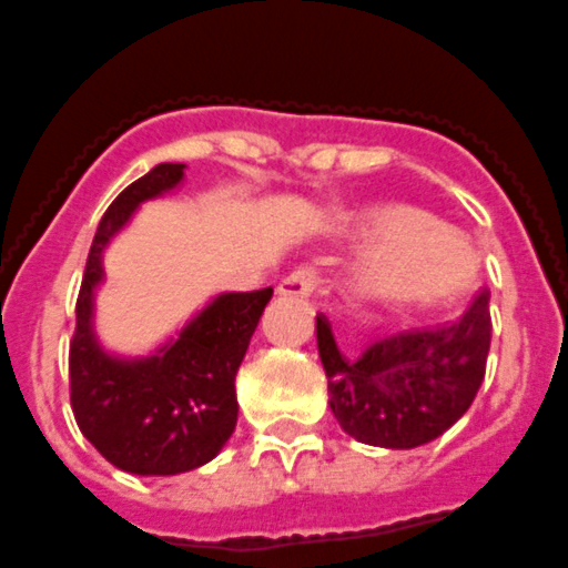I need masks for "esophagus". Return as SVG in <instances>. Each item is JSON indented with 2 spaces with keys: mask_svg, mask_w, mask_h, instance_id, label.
Here are the masks:
<instances>
[{
  "mask_svg": "<svg viewBox=\"0 0 568 568\" xmlns=\"http://www.w3.org/2000/svg\"><path fill=\"white\" fill-rule=\"evenodd\" d=\"M316 283H320V272L311 266H302V268H294V272L285 274V277L280 280L277 294L280 296H308L311 291L316 288Z\"/></svg>",
  "mask_w": 568,
  "mask_h": 568,
  "instance_id": "1",
  "label": "esophagus"
}]
</instances>
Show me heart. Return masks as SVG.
Returning a JSON list of instances; mask_svg holds the SVG:
<instances>
[{"label": "heart", "mask_w": 568, "mask_h": 568, "mask_svg": "<svg viewBox=\"0 0 568 568\" xmlns=\"http://www.w3.org/2000/svg\"><path fill=\"white\" fill-rule=\"evenodd\" d=\"M362 235L375 248L362 272V291L389 311L439 308L468 294L479 277L468 237L417 206L367 212Z\"/></svg>", "instance_id": "obj_1"}]
</instances>
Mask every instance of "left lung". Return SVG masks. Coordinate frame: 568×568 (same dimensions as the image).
<instances>
[{
    "label": "left lung",
    "mask_w": 568,
    "mask_h": 568,
    "mask_svg": "<svg viewBox=\"0 0 568 568\" xmlns=\"http://www.w3.org/2000/svg\"><path fill=\"white\" fill-rule=\"evenodd\" d=\"M490 331V291L481 288L452 325L378 338L349 362L320 314L316 344L338 426L378 448H417L437 439L474 404Z\"/></svg>",
    "instance_id": "8db88e82"
}]
</instances>
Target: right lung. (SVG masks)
Here are the masks:
<instances>
[{
  "label": "right lung",
  "mask_w": 568,
  "mask_h": 568,
  "mask_svg": "<svg viewBox=\"0 0 568 568\" xmlns=\"http://www.w3.org/2000/svg\"><path fill=\"white\" fill-rule=\"evenodd\" d=\"M184 179V164L164 162L111 201L94 232L69 342V400L83 437L114 468L173 476L210 463L237 423L235 375L248 338L274 291L221 294L156 356H109L92 331L94 288L103 280V248L136 206Z\"/></svg>",
  "instance_id": "add662e5"
}]
</instances>
